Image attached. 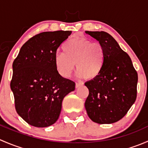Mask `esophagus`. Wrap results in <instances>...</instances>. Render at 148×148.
<instances>
[{
    "instance_id": "esophagus-1",
    "label": "esophagus",
    "mask_w": 148,
    "mask_h": 148,
    "mask_svg": "<svg viewBox=\"0 0 148 148\" xmlns=\"http://www.w3.org/2000/svg\"><path fill=\"white\" fill-rule=\"evenodd\" d=\"M84 84L83 82H79V83H76V88H78L79 87V86H82Z\"/></svg>"
}]
</instances>
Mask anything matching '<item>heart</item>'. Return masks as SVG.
I'll list each match as a JSON object with an SVG mask.
<instances>
[{
    "instance_id": "1",
    "label": "heart",
    "mask_w": 148,
    "mask_h": 148,
    "mask_svg": "<svg viewBox=\"0 0 148 148\" xmlns=\"http://www.w3.org/2000/svg\"><path fill=\"white\" fill-rule=\"evenodd\" d=\"M63 51L64 53H57L54 56L55 66L62 77H69L75 64L79 77L93 79L102 72L105 53L99 43H92L85 38H72L64 44Z\"/></svg>"
}]
</instances>
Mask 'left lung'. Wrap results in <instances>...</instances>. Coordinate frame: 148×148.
Segmentation results:
<instances>
[{
  "label": "left lung",
  "mask_w": 148,
  "mask_h": 148,
  "mask_svg": "<svg viewBox=\"0 0 148 148\" xmlns=\"http://www.w3.org/2000/svg\"><path fill=\"white\" fill-rule=\"evenodd\" d=\"M104 48L105 58L102 72L86 82L89 96L85 102L88 116L98 124L117 122L136 100L138 73L129 55L116 40L104 31H85Z\"/></svg>",
  "instance_id": "obj_1"
}]
</instances>
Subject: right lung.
I'll return each instance as SVG.
<instances>
[{
    "instance_id": "add662e5",
    "label": "right lung",
    "mask_w": 148,
    "mask_h": 148,
    "mask_svg": "<svg viewBox=\"0 0 148 148\" xmlns=\"http://www.w3.org/2000/svg\"><path fill=\"white\" fill-rule=\"evenodd\" d=\"M70 31L42 32L28 40L13 63L10 89L18 114L28 124L46 127L59 119L63 99L75 83L62 77L54 64L56 51Z\"/></svg>"
}]
</instances>
